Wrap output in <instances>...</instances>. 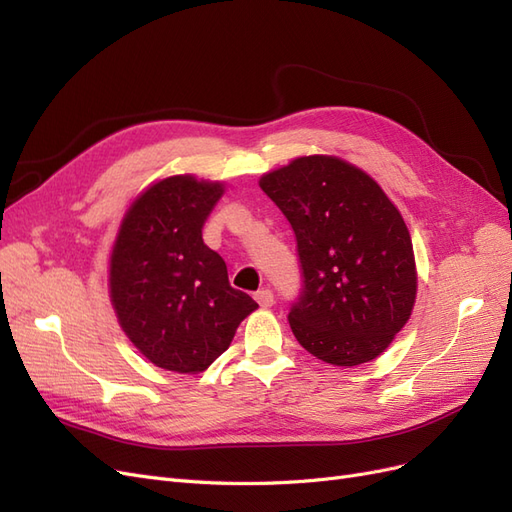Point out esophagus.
Listing matches in <instances>:
<instances>
[{"instance_id": "obj_1", "label": "esophagus", "mask_w": 512, "mask_h": 512, "mask_svg": "<svg viewBox=\"0 0 512 512\" xmlns=\"http://www.w3.org/2000/svg\"><path fill=\"white\" fill-rule=\"evenodd\" d=\"M254 299L258 301V305H260V307H271V305L275 303V297H273V292H271L269 288H262V290H258V292L254 294Z\"/></svg>"}]
</instances>
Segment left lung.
<instances>
[{
  "mask_svg": "<svg viewBox=\"0 0 512 512\" xmlns=\"http://www.w3.org/2000/svg\"><path fill=\"white\" fill-rule=\"evenodd\" d=\"M260 188L297 239L301 290L288 312L297 342L339 367L376 359L416 297L404 218L374 179L331 156L297 158Z\"/></svg>",
  "mask_w": 512,
  "mask_h": 512,
  "instance_id": "8db88e82",
  "label": "left lung"
}]
</instances>
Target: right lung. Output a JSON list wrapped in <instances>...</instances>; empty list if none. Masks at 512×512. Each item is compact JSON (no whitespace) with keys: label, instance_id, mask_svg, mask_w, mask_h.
<instances>
[{"label":"right lung","instance_id":"obj_1","mask_svg":"<svg viewBox=\"0 0 512 512\" xmlns=\"http://www.w3.org/2000/svg\"><path fill=\"white\" fill-rule=\"evenodd\" d=\"M222 183L168 177L134 200L111 254V301L121 329L168 371L207 369L258 303L228 282L226 262L203 243Z\"/></svg>","mask_w":512,"mask_h":512}]
</instances>
